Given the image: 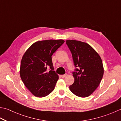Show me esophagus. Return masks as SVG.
I'll return each mask as SVG.
<instances>
[{"instance_id":"esophagus-1","label":"esophagus","mask_w":121,"mask_h":121,"mask_svg":"<svg viewBox=\"0 0 121 121\" xmlns=\"http://www.w3.org/2000/svg\"><path fill=\"white\" fill-rule=\"evenodd\" d=\"M66 75H67V74H63V75H60V76L61 78H64V77H66Z\"/></svg>"}]
</instances>
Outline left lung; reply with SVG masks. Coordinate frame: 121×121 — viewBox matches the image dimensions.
Here are the masks:
<instances>
[{"instance_id":"8db88e82","label":"left lung","mask_w":121,"mask_h":121,"mask_svg":"<svg viewBox=\"0 0 121 121\" xmlns=\"http://www.w3.org/2000/svg\"><path fill=\"white\" fill-rule=\"evenodd\" d=\"M77 69L73 72L74 82L69 86L71 92L80 97L89 96L100 84L104 75L100 57L91 46L86 42L66 40Z\"/></svg>"}]
</instances>
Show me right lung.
Here are the masks:
<instances>
[{
    "label": "right lung",
    "instance_id": "add662e5",
    "mask_svg": "<svg viewBox=\"0 0 121 121\" xmlns=\"http://www.w3.org/2000/svg\"><path fill=\"white\" fill-rule=\"evenodd\" d=\"M64 43L63 40L37 41L32 44L23 55L20 77L34 96L43 97L54 90L58 75L54 71L52 56Z\"/></svg>",
    "mask_w": 121,
    "mask_h": 121
}]
</instances>
